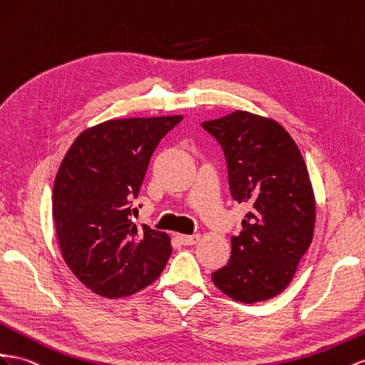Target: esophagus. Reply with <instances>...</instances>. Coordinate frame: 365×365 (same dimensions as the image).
Masks as SVG:
<instances>
[{
  "mask_svg": "<svg viewBox=\"0 0 365 365\" xmlns=\"http://www.w3.org/2000/svg\"><path fill=\"white\" fill-rule=\"evenodd\" d=\"M178 240L184 245H193L201 240V236L198 233H196V235H178Z\"/></svg>",
  "mask_w": 365,
  "mask_h": 365,
  "instance_id": "obj_1",
  "label": "esophagus"
}]
</instances>
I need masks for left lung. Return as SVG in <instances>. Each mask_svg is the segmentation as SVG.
Here are the masks:
<instances>
[{
	"mask_svg": "<svg viewBox=\"0 0 365 365\" xmlns=\"http://www.w3.org/2000/svg\"><path fill=\"white\" fill-rule=\"evenodd\" d=\"M201 125L222 147L233 200L250 205L213 284L240 302L270 299L290 284L313 240L317 205L307 165L270 118L236 110Z\"/></svg>",
	"mask_w": 365,
	"mask_h": 365,
	"instance_id": "obj_1",
	"label": "left lung"
}]
</instances>
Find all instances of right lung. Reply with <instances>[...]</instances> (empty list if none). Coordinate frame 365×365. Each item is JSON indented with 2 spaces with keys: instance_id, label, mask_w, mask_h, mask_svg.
Listing matches in <instances>:
<instances>
[{
  "instance_id": "1",
  "label": "right lung",
  "mask_w": 365,
  "mask_h": 365,
  "mask_svg": "<svg viewBox=\"0 0 365 365\" xmlns=\"http://www.w3.org/2000/svg\"><path fill=\"white\" fill-rule=\"evenodd\" d=\"M181 115L125 118L78 135L58 169L52 215L61 255L87 289L123 298L160 278L172 255L170 236L129 220L132 198L156 145Z\"/></svg>"
}]
</instances>
